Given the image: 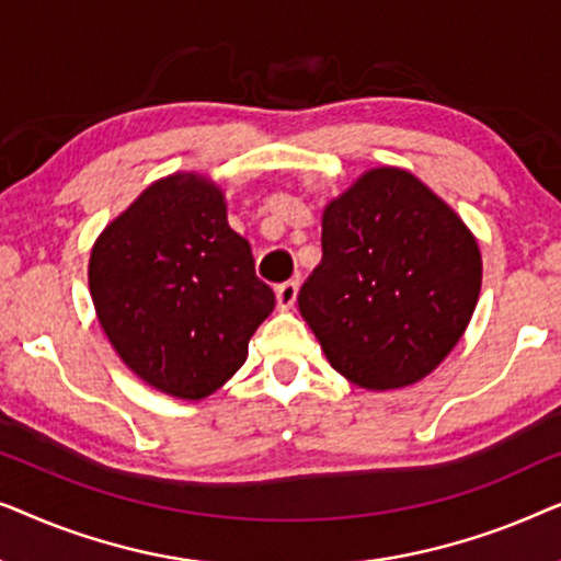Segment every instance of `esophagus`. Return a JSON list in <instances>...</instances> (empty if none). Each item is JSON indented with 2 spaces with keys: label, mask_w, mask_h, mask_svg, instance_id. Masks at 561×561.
<instances>
[{
  "label": "esophagus",
  "mask_w": 561,
  "mask_h": 561,
  "mask_svg": "<svg viewBox=\"0 0 561 561\" xmlns=\"http://www.w3.org/2000/svg\"><path fill=\"white\" fill-rule=\"evenodd\" d=\"M296 296H298V280H286V283H280L278 288H275V298H278V309L280 311L294 309Z\"/></svg>",
  "instance_id": "esophagus-1"
}]
</instances>
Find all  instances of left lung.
I'll return each mask as SVG.
<instances>
[{"label":"left lung","instance_id":"8db88e82","mask_svg":"<svg viewBox=\"0 0 561 561\" xmlns=\"http://www.w3.org/2000/svg\"><path fill=\"white\" fill-rule=\"evenodd\" d=\"M321 250L298 309L334 370L355 386H413L470 324L480 248L409 171L373 168L327 204Z\"/></svg>","mask_w":561,"mask_h":561}]
</instances>
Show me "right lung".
Segmentation results:
<instances>
[{"instance_id": "1", "label": "right lung", "mask_w": 561, "mask_h": 561, "mask_svg": "<svg viewBox=\"0 0 561 561\" xmlns=\"http://www.w3.org/2000/svg\"><path fill=\"white\" fill-rule=\"evenodd\" d=\"M89 288L122 363L183 401H202L240 370L275 306L250 242L227 225L225 194L196 173L156 181L106 225Z\"/></svg>"}]
</instances>
